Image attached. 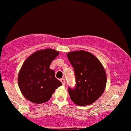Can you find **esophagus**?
<instances>
[{"label": "esophagus", "instance_id": "obj_1", "mask_svg": "<svg viewBox=\"0 0 131 131\" xmlns=\"http://www.w3.org/2000/svg\"><path fill=\"white\" fill-rule=\"evenodd\" d=\"M60 81L62 82V83L63 84V85H65V84H66V81H65L64 79H63V78L61 79H60Z\"/></svg>", "mask_w": 131, "mask_h": 131}]
</instances>
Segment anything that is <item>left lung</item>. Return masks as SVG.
Masks as SVG:
<instances>
[{"mask_svg": "<svg viewBox=\"0 0 131 131\" xmlns=\"http://www.w3.org/2000/svg\"><path fill=\"white\" fill-rule=\"evenodd\" d=\"M75 74L76 86L68 88L71 100L80 106L90 105L100 98L106 89L104 68L95 56L85 50L67 54Z\"/></svg>", "mask_w": 131, "mask_h": 131, "instance_id": "obj_1", "label": "left lung"}]
</instances>
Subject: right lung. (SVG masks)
Returning a JSON list of instances; mask_svg holds the SVG:
<instances>
[{
	"label": "right lung",
	"mask_w": 131,
	"mask_h": 131,
	"mask_svg": "<svg viewBox=\"0 0 131 131\" xmlns=\"http://www.w3.org/2000/svg\"><path fill=\"white\" fill-rule=\"evenodd\" d=\"M58 55L56 50L46 48L36 51L24 61L18 73V83L27 100L35 104L47 102L56 89L62 85L50 68Z\"/></svg>",
	"instance_id": "add662e5"
}]
</instances>
